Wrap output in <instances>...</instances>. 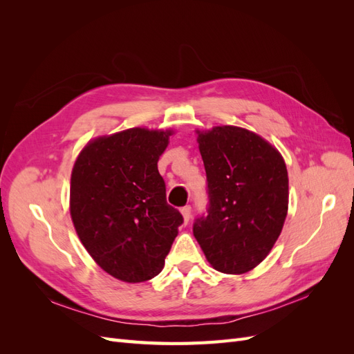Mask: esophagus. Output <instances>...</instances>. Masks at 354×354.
Here are the masks:
<instances>
[{
  "instance_id": "1",
  "label": "esophagus",
  "mask_w": 354,
  "mask_h": 354,
  "mask_svg": "<svg viewBox=\"0 0 354 354\" xmlns=\"http://www.w3.org/2000/svg\"><path fill=\"white\" fill-rule=\"evenodd\" d=\"M181 216H183L185 223H189V220H190V217H192V208H190L189 205L181 208Z\"/></svg>"
}]
</instances>
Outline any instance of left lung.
Segmentation results:
<instances>
[{
	"label": "left lung",
	"instance_id": "left-lung-1",
	"mask_svg": "<svg viewBox=\"0 0 354 354\" xmlns=\"http://www.w3.org/2000/svg\"><path fill=\"white\" fill-rule=\"evenodd\" d=\"M196 134L209 208L195 221L194 234L212 269L248 273L269 255L286 218L283 156L246 128L218 125Z\"/></svg>",
	"mask_w": 354,
	"mask_h": 354
}]
</instances>
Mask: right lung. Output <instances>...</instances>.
Segmentation results:
<instances>
[{
    "label": "right lung",
    "mask_w": 354,
    "mask_h": 354,
    "mask_svg": "<svg viewBox=\"0 0 354 354\" xmlns=\"http://www.w3.org/2000/svg\"><path fill=\"white\" fill-rule=\"evenodd\" d=\"M173 130L134 127L82 147L71 174L69 211L84 248L127 283L152 279L183 223L165 199L159 156Z\"/></svg>",
    "instance_id": "right-lung-1"
}]
</instances>
